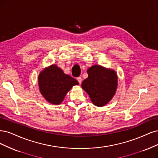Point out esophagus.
Segmentation results:
<instances>
[{
    "label": "esophagus",
    "instance_id": "esophagus-1",
    "mask_svg": "<svg viewBox=\"0 0 158 158\" xmlns=\"http://www.w3.org/2000/svg\"><path fill=\"white\" fill-rule=\"evenodd\" d=\"M77 81H78L79 84H81V83H82V78H81V77H77Z\"/></svg>",
    "mask_w": 158,
    "mask_h": 158
}]
</instances>
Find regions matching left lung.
<instances>
[{"label": "left lung", "mask_w": 158, "mask_h": 158, "mask_svg": "<svg viewBox=\"0 0 158 158\" xmlns=\"http://www.w3.org/2000/svg\"><path fill=\"white\" fill-rule=\"evenodd\" d=\"M87 73L88 77L81 84L83 90L95 106L102 107L108 104L115 94L118 85L115 72L95 65L88 69Z\"/></svg>", "instance_id": "left-lung-1"}]
</instances>
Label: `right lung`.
<instances>
[{"label": "right lung", "instance_id": "1", "mask_svg": "<svg viewBox=\"0 0 158 158\" xmlns=\"http://www.w3.org/2000/svg\"><path fill=\"white\" fill-rule=\"evenodd\" d=\"M78 85L77 80L65 74L56 65L46 68L39 75L40 93L48 102L52 104L62 103L65 94L73 86Z\"/></svg>", "mask_w": 158, "mask_h": 158}]
</instances>
